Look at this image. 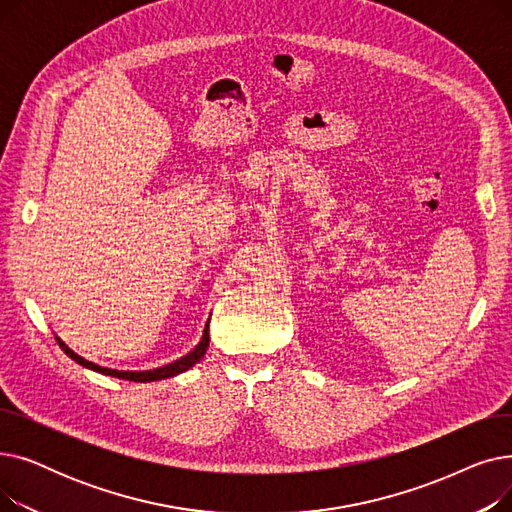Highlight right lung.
Masks as SVG:
<instances>
[{
	"instance_id": "right-lung-1",
	"label": "right lung",
	"mask_w": 512,
	"mask_h": 512,
	"mask_svg": "<svg viewBox=\"0 0 512 512\" xmlns=\"http://www.w3.org/2000/svg\"><path fill=\"white\" fill-rule=\"evenodd\" d=\"M56 340H58V344H60L62 351H64L72 361H76L78 365H83V367L93 369V371L103 373V375H112V378H120V380H128V382H141V384H147V382H157V380L174 378V375H178V373H182V371H186V369H191L195 363H199V361L203 359V355L207 353V346H209V321L205 324V330H203V338H201V342L193 348L191 353L184 355V357H180V359H176L174 363H168V365H164V367H157V369H149V371H118V369H110V367H101V365H97V363H93V361H87L85 357L76 355V353L72 351V348H70V346L60 338V336H56Z\"/></svg>"
}]
</instances>
